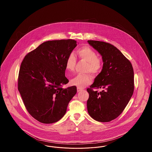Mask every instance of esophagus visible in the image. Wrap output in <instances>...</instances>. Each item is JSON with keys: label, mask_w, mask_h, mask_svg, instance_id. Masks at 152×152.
<instances>
[{"label": "esophagus", "mask_w": 152, "mask_h": 152, "mask_svg": "<svg viewBox=\"0 0 152 152\" xmlns=\"http://www.w3.org/2000/svg\"><path fill=\"white\" fill-rule=\"evenodd\" d=\"M83 90V89L81 88H80V87H77V92H80L81 91H82Z\"/></svg>", "instance_id": "obj_1"}]
</instances>
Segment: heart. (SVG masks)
Masks as SVG:
<instances>
[{
  "mask_svg": "<svg viewBox=\"0 0 152 152\" xmlns=\"http://www.w3.org/2000/svg\"><path fill=\"white\" fill-rule=\"evenodd\" d=\"M80 58L87 62L86 72L92 74H96L101 68V61L98 58L96 52L88 47H83L77 51ZM76 63V58L74 53H71L66 58L65 68L68 71H73ZM92 83V79L88 75L78 74L71 80L73 86L78 87H83Z\"/></svg>",
  "mask_w": 152,
  "mask_h": 152,
  "instance_id": "obj_1",
  "label": "heart"
}]
</instances>
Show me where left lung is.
Returning a JSON list of instances; mask_svg holds the SVG:
<instances>
[{
	"label": "left lung",
	"instance_id": "8db88e82",
	"mask_svg": "<svg viewBox=\"0 0 152 152\" xmlns=\"http://www.w3.org/2000/svg\"><path fill=\"white\" fill-rule=\"evenodd\" d=\"M88 43L101 55L103 62L101 72L87 89L88 112L96 121L109 122L123 112L133 95V69L130 61L114 45L94 40ZM92 88L103 90L98 93Z\"/></svg>",
	"mask_w": 152,
	"mask_h": 152
}]
</instances>
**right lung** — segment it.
Returning <instances> with one entry per match:
<instances>
[{
  "label": "right lung",
  "instance_id": "add662e5",
  "mask_svg": "<svg viewBox=\"0 0 152 152\" xmlns=\"http://www.w3.org/2000/svg\"><path fill=\"white\" fill-rule=\"evenodd\" d=\"M76 45L72 39L47 41L28 53L21 63L18 90L28 113L40 123L60 120L77 92L75 86L61 87L69 82L65 63Z\"/></svg>",
  "mask_w": 152,
  "mask_h": 152
}]
</instances>
